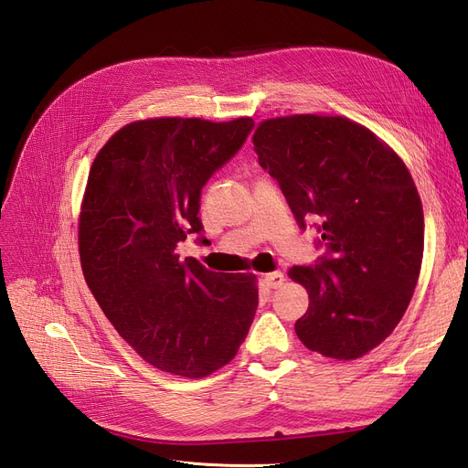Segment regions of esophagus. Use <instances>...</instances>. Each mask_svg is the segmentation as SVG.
<instances>
[{
    "label": "esophagus",
    "instance_id": "1",
    "mask_svg": "<svg viewBox=\"0 0 468 468\" xmlns=\"http://www.w3.org/2000/svg\"><path fill=\"white\" fill-rule=\"evenodd\" d=\"M263 281H265V285H267L269 289H279V287L282 285V282H285V275L279 273V271L267 273V275L263 277Z\"/></svg>",
    "mask_w": 468,
    "mask_h": 468
}]
</instances>
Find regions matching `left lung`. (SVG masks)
Wrapping results in <instances>:
<instances>
[{
  "label": "left lung",
  "mask_w": 468,
  "mask_h": 468,
  "mask_svg": "<svg viewBox=\"0 0 468 468\" xmlns=\"http://www.w3.org/2000/svg\"><path fill=\"white\" fill-rule=\"evenodd\" d=\"M251 143L301 229L320 220L325 256L289 269L308 292L296 335L324 357H363L399 325L420 277L423 208L412 176L385 140L339 115L265 119Z\"/></svg>",
  "instance_id": "1"
}]
</instances>
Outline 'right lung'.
Here are the masks:
<instances>
[{"label": "right lung", "mask_w": 468, "mask_h": 468, "mask_svg": "<svg viewBox=\"0 0 468 468\" xmlns=\"http://www.w3.org/2000/svg\"><path fill=\"white\" fill-rule=\"evenodd\" d=\"M251 126L250 117L133 121L91 164L78 226L83 277L112 328L164 373L218 371L256 314V275L215 273L176 253L187 234H201V189Z\"/></svg>", "instance_id": "1"}]
</instances>
